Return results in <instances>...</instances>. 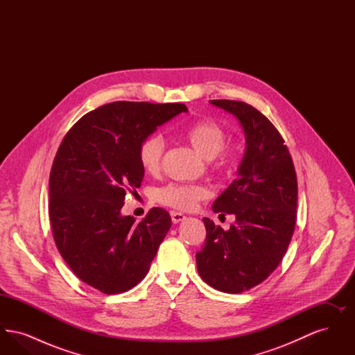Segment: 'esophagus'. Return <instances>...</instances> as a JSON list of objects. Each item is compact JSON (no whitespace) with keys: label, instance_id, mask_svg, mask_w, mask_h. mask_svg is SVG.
<instances>
[{"label":"esophagus","instance_id":"34e87169","mask_svg":"<svg viewBox=\"0 0 355 355\" xmlns=\"http://www.w3.org/2000/svg\"><path fill=\"white\" fill-rule=\"evenodd\" d=\"M170 216H171V220H173V223H180V222H182V220L186 218L185 214L178 213V211H171V213H170Z\"/></svg>","mask_w":355,"mask_h":355}]
</instances>
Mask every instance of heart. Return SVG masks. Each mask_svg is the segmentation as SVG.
<instances>
[{"mask_svg": "<svg viewBox=\"0 0 355 355\" xmlns=\"http://www.w3.org/2000/svg\"><path fill=\"white\" fill-rule=\"evenodd\" d=\"M182 137L210 161L209 168L223 174L232 166V155L225 150L227 135L223 128L213 119H198L182 130ZM165 142L159 135H148L138 146V161L148 174H157L161 169ZM203 186L168 184L155 191V201L177 210H190L206 197Z\"/></svg>", "mask_w": 355, "mask_h": 355, "instance_id": "heart-1", "label": "heart"}]
</instances>
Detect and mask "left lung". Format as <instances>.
Masks as SVG:
<instances>
[{
    "mask_svg": "<svg viewBox=\"0 0 355 355\" xmlns=\"http://www.w3.org/2000/svg\"><path fill=\"white\" fill-rule=\"evenodd\" d=\"M234 114L246 135L239 177L213 203V211L234 214L223 230L203 218L206 242L196 254L203 281L220 291L238 294L263 282L286 253L297 220L298 184L285 141L252 105L213 100Z\"/></svg>",
    "mask_w": 355,
    "mask_h": 355,
    "instance_id": "8db88e82",
    "label": "left lung"
}]
</instances>
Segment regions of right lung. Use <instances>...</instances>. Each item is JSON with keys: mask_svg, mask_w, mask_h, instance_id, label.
I'll return each mask as SVG.
<instances>
[{"mask_svg": "<svg viewBox=\"0 0 355 355\" xmlns=\"http://www.w3.org/2000/svg\"><path fill=\"white\" fill-rule=\"evenodd\" d=\"M182 112L184 103L102 105L70 128L54 157L49 218L55 246L73 272L103 294L139 284L169 232L166 210L153 207L135 222L122 217L121 207L126 191L144 180L139 144Z\"/></svg>", "mask_w": 355, "mask_h": 355, "instance_id": "obj_1", "label": "right lung"}]
</instances>
